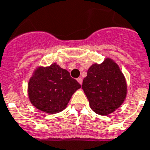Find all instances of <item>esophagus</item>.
Segmentation results:
<instances>
[{
  "mask_svg": "<svg viewBox=\"0 0 150 150\" xmlns=\"http://www.w3.org/2000/svg\"><path fill=\"white\" fill-rule=\"evenodd\" d=\"M77 81L81 84V85L82 84V78H81V77H78V78L77 79Z\"/></svg>",
  "mask_w": 150,
  "mask_h": 150,
  "instance_id": "esophagus-1",
  "label": "esophagus"
}]
</instances>
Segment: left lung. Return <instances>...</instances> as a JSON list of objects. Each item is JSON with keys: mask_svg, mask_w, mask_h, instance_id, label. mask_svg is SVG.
Listing matches in <instances>:
<instances>
[{"mask_svg": "<svg viewBox=\"0 0 150 150\" xmlns=\"http://www.w3.org/2000/svg\"><path fill=\"white\" fill-rule=\"evenodd\" d=\"M82 89L93 111L101 115L113 113L127 95V83L120 67L111 58L94 64L87 71Z\"/></svg>", "mask_w": 150, "mask_h": 150, "instance_id": "8db88e82", "label": "left lung"}]
</instances>
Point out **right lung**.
Listing matches in <instances>:
<instances>
[{
  "instance_id": "1",
  "label": "right lung",
  "mask_w": 150,
  "mask_h": 150,
  "mask_svg": "<svg viewBox=\"0 0 150 150\" xmlns=\"http://www.w3.org/2000/svg\"><path fill=\"white\" fill-rule=\"evenodd\" d=\"M80 88L66 69L53 63L36 68L28 82V96L37 109L56 114L66 108L72 95Z\"/></svg>"
}]
</instances>
